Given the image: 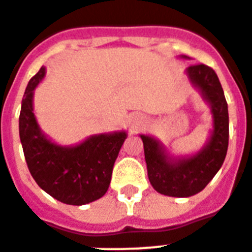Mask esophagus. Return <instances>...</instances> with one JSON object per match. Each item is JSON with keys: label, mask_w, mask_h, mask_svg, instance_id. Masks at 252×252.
I'll return each instance as SVG.
<instances>
[{"label": "esophagus", "mask_w": 252, "mask_h": 252, "mask_svg": "<svg viewBox=\"0 0 252 252\" xmlns=\"http://www.w3.org/2000/svg\"><path fill=\"white\" fill-rule=\"evenodd\" d=\"M132 124H133V126H134V124H137V120H136V119H134L133 122H132Z\"/></svg>", "instance_id": "1"}]
</instances>
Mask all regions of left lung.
<instances>
[{
	"mask_svg": "<svg viewBox=\"0 0 252 252\" xmlns=\"http://www.w3.org/2000/svg\"><path fill=\"white\" fill-rule=\"evenodd\" d=\"M181 59H190L180 55ZM189 83L210 107L211 129L206 143L191 155L176 156L160 140L140 133L148 178L160 194L185 198L202 191L223 164L228 147V109L216 71L205 64L185 70Z\"/></svg>",
	"mask_w": 252,
	"mask_h": 252,
	"instance_id": "1",
	"label": "left lung"
}]
</instances>
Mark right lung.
Here are the masks:
<instances>
[{"mask_svg": "<svg viewBox=\"0 0 252 252\" xmlns=\"http://www.w3.org/2000/svg\"><path fill=\"white\" fill-rule=\"evenodd\" d=\"M42 66L29 82L19 115V139L28 168L38 186L67 205L82 206L101 198L111 184L126 130L88 136L74 145H62L41 129L34 115V91L45 79Z\"/></svg>", "mask_w": 252, "mask_h": 252, "instance_id": "add662e5", "label": "right lung"}]
</instances>
